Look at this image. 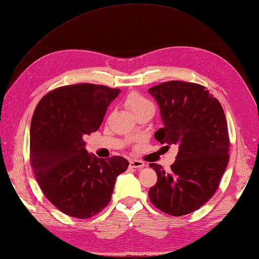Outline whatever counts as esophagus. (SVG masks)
<instances>
[{
	"label": "esophagus",
	"mask_w": 259,
	"mask_h": 259,
	"mask_svg": "<svg viewBox=\"0 0 259 259\" xmlns=\"http://www.w3.org/2000/svg\"><path fill=\"white\" fill-rule=\"evenodd\" d=\"M145 166L144 162H142L140 159H131L130 160V167L134 169H141Z\"/></svg>",
	"instance_id": "esophagus-1"
}]
</instances>
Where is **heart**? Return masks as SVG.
<instances>
[{
  "mask_svg": "<svg viewBox=\"0 0 259 259\" xmlns=\"http://www.w3.org/2000/svg\"><path fill=\"white\" fill-rule=\"evenodd\" d=\"M125 104L131 108L132 112L135 115L148 110H154L153 103L144 95L140 94L139 92H131V93L126 96Z\"/></svg>",
  "mask_w": 259,
  "mask_h": 259,
  "instance_id": "b5f03b06",
  "label": "heart"
}]
</instances>
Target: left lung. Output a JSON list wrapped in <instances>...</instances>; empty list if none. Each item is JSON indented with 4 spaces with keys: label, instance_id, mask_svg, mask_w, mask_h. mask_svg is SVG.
<instances>
[{
    "label": "left lung",
    "instance_id": "1",
    "mask_svg": "<svg viewBox=\"0 0 259 259\" xmlns=\"http://www.w3.org/2000/svg\"><path fill=\"white\" fill-rule=\"evenodd\" d=\"M160 108L164 126L154 134L160 144H176V160L168 173L149 164L157 182L148 197L171 216L198 209L215 194L229 159L227 120L220 101L205 86L169 81L148 89Z\"/></svg>",
    "mask_w": 259,
    "mask_h": 259
}]
</instances>
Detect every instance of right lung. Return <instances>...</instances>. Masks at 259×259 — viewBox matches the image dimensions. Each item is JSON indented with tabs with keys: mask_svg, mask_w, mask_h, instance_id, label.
<instances>
[{
	"mask_svg": "<svg viewBox=\"0 0 259 259\" xmlns=\"http://www.w3.org/2000/svg\"><path fill=\"white\" fill-rule=\"evenodd\" d=\"M119 89L81 83L49 92L31 122L30 162L43 194L64 214L88 220L108 203L116 177L127 169L122 156L90 155L83 137L100 128Z\"/></svg>",
	"mask_w": 259,
	"mask_h": 259,
	"instance_id": "1",
	"label": "right lung"
}]
</instances>
